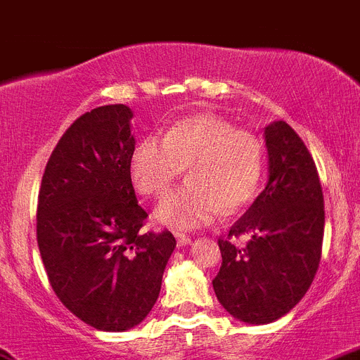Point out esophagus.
Segmentation results:
<instances>
[{
	"label": "esophagus",
	"instance_id": "esophagus-1",
	"mask_svg": "<svg viewBox=\"0 0 360 360\" xmlns=\"http://www.w3.org/2000/svg\"><path fill=\"white\" fill-rule=\"evenodd\" d=\"M176 240H177V245H179V247H186V245L191 243V238L186 236V234H179V233H177L176 234Z\"/></svg>",
	"mask_w": 360,
	"mask_h": 360
}]
</instances>
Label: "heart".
Wrapping results in <instances>:
<instances>
[{
    "label": "heart",
    "instance_id": "b5f03b06",
    "mask_svg": "<svg viewBox=\"0 0 360 360\" xmlns=\"http://www.w3.org/2000/svg\"><path fill=\"white\" fill-rule=\"evenodd\" d=\"M264 153L252 133L220 117L199 115L174 124L165 139L149 134L131 154V179L143 195H163L188 170V183L154 210L160 226L191 231L241 210L256 195Z\"/></svg>",
    "mask_w": 360,
    "mask_h": 360
}]
</instances>
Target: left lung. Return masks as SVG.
<instances>
[{
	"label": "left lung",
	"mask_w": 360,
	"mask_h": 360,
	"mask_svg": "<svg viewBox=\"0 0 360 360\" xmlns=\"http://www.w3.org/2000/svg\"><path fill=\"white\" fill-rule=\"evenodd\" d=\"M268 181L247 213L218 240V302L248 325L278 320L304 298L320 266L323 191L307 147L284 120L264 127ZM247 236L238 248L233 237Z\"/></svg>",
	"instance_id": "left-lung-1"
}]
</instances>
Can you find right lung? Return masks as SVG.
Returning <instances> with one entry per match:
<instances>
[{
    "label": "right lung",
    "instance_id": "obj_1",
    "mask_svg": "<svg viewBox=\"0 0 360 360\" xmlns=\"http://www.w3.org/2000/svg\"><path fill=\"white\" fill-rule=\"evenodd\" d=\"M131 119L129 106L108 104L74 120L46 165L37 206V243L53 291L104 332L146 320L176 248L170 231L142 233Z\"/></svg>",
    "mask_w": 360,
    "mask_h": 360
}]
</instances>
